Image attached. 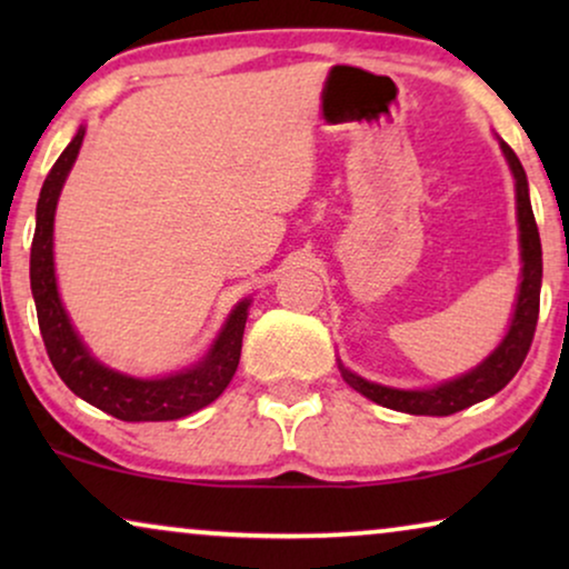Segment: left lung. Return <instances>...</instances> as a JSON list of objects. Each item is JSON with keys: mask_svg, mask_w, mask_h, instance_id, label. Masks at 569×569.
Here are the masks:
<instances>
[{"mask_svg": "<svg viewBox=\"0 0 569 569\" xmlns=\"http://www.w3.org/2000/svg\"><path fill=\"white\" fill-rule=\"evenodd\" d=\"M505 160L516 178V204H518V230H520V290L518 302L512 310L510 329L505 339L497 345L492 355L477 368L463 372L453 380L435 388H422V391H403V388H388L370 383L352 370L341 365V376L355 391L368 396L370 401L380 403V407L407 411V415H425V417H448L456 411L469 409L471 403H479L502 391L505 386L516 378V372L523 365L528 349H531L536 321H539V298H541V240L539 228H536L531 199H528V181L526 170L520 166L518 154L510 150V144L500 142Z\"/></svg>", "mask_w": 569, "mask_h": 569, "instance_id": "8db88e82", "label": "left lung"}]
</instances>
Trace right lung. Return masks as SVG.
<instances>
[{
  "label": "right lung",
  "instance_id": "add662e5",
  "mask_svg": "<svg viewBox=\"0 0 569 569\" xmlns=\"http://www.w3.org/2000/svg\"><path fill=\"white\" fill-rule=\"evenodd\" d=\"M84 127H80L67 150L59 154L46 176L36 207V236L30 246V290H33L38 326L59 378L72 393L92 407L123 422H168L204 409L220 396L236 376L243 347V329L251 300L238 302L220 337L197 365L166 378H134L106 368L88 352L77 337L57 290L53 274V214L69 170L80 154Z\"/></svg>",
  "mask_w": 569,
  "mask_h": 569
}]
</instances>
